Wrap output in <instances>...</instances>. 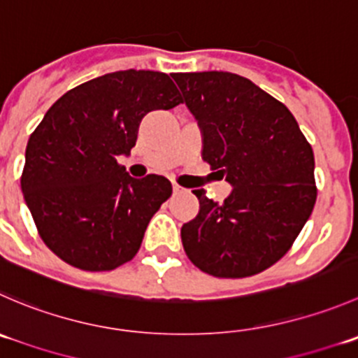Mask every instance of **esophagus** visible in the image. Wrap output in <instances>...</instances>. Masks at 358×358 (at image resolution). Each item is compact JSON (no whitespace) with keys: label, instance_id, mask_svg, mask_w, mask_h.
Here are the masks:
<instances>
[{"label":"esophagus","instance_id":"obj_1","mask_svg":"<svg viewBox=\"0 0 358 358\" xmlns=\"http://www.w3.org/2000/svg\"><path fill=\"white\" fill-rule=\"evenodd\" d=\"M173 190H175V192H182L183 187H180V185H176V183H173Z\"/></svg>","mask_w":358,"mask_h":358}]
</instances>
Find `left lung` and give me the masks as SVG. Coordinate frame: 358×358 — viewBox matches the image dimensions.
<instances>
[{
    "instance_id": "1",
    "label": "left lung",
    "mask_w": 358,
    "mask_h": 358,
    "mask_svg": "<svg viewBox=\"0 0 358 358\" xmlns=\"http://www.w3.org/2000/svg\"><path fill=\"white\" fill-rule=\"evenodd\" d=\"M203 134V159L232 190L224 203L197 192L183 224L187 257L218 278L257 275L282 259L317 201L315 157L283 103L227 71L175 73Z\"/></svg>"
}]
</instances>
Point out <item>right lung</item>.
Returning <instances> with one entry per match:
<instances>
[{
  "label": "right lung",
  "mask_w": 358,
  "mask_h": 358,
  "mask_svg": "<svg viewBox=\"0 0 358 358\" xmlns=\"http://www.w3.org/2000/svg\"><path fill=\"white\" fill-rule=\"evenodd\" d=\"M183 99L166 73L126 69L57 99L26 147L20 189L45 245L83 271H112L140 250L171 182L138 180L117 162L136 145L141 119Z\"/></svg>",
  "instance_id": "add662e5"
}]
</instances>
